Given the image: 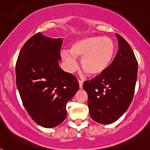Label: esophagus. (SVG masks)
Listing matches in <instances>:
<instances>
[{"instance_id":"1","label":"esophagus","mask_w":150,"mask_h":150,"mask_svg":"<svg viewBox=\"0 0 150 150\" xmlns=\"http://www.w3.org/2000/svg\"><path fill=\"white\" fill-rule=\"evenodd\" d=\"M83 81H82V80H79V88H83Z\"/></svg>"}]
</instances>
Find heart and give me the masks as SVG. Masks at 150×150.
<instances>
[{
  "label": "heart",
  "instance_id": "obj_1",
  "mask_svg": "<svg viewBox=\"0 0 150 150\" xmlns=\"http://www.w3.org/2000/svg\"><path fill=\"white\" fill-rule=\"evenodd\" d=\"M69 52H63L62 58L68 69L74 71L77 66L75 57L81 58L83 71L89 76L104 74L112 63L116 45L111 38L102 36H88L76 40L70 46Z\"/></svg>",
  "mask_w": 150,
  "mask_h": 150
}]
</instances>
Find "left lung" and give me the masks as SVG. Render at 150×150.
I'll list each match as a JSON object with an SVG mask.
<instances>
[{
	"label": "left lung",
	"instance_id": "8db88e82",
	"mask_svg": "<svg viewBox=\"0 0 150 150\" xmlns=\"http://www.w3.org/2000/svg\"><path fill=\"white\" fill-rule=\"evenodd\" d=\"M119 50L104 74L83 83L88 94L91 119L110 124L121 117L132 101L137 77V63L130 45L120 34Z\"/></svg>",
	"mask_w": 150,
	"mask_h": 150
}]
</instances>
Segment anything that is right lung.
Wrapping results in <instances>:
<instances>
[{"mask_svg": "<svg viewBox=\"0 0 150 150\" xmlns=\"http://www.w3.org/2000/svg\"><path fill=\"white\" fill-rule=\"evenodd\" d=\"M62 42L37 33L22 46L16 64L22 104L32 120L45 128L65 120L66 105L79 89L76 76L59 67Z\"/></svg>", "mask_w": 150, "mask_h": 150, "instance_id": "right-lung-1", "label": "right lung"}]
</instances>
